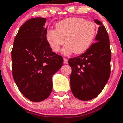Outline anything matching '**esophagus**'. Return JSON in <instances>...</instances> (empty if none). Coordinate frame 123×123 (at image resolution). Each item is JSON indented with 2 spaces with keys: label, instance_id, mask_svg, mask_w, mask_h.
<instances>
[{
  "label": "esophagus",
  "instance_id": "obj_1",
  "mask_svg": "<svg viewBox=\"0 0 123 123\" xmlns=\"http://www.w3.org/2000/svg\"><path fill=\"white\" fill-rule=\"evenodd\" d=\"M68 62V60L66 58H64V63L65 64H67Z\"/></svg>",
  "mask_w": 123,
  "mask_h": 123
}]
</instances>
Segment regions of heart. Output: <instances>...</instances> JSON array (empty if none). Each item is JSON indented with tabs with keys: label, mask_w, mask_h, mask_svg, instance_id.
I'll use <instances>...</instances> for the list:
<instances>
[{
	"label": "heart",
	"mask_w": 123,
	"mask_h": 123,
	"mask_svg": "<svg viewBox=\"0 0 123 123\" xmlns=\"http://www.w3.org/2000/svg\"><path fill=\"white\" fill-rule=\"evenodd\" d=\"M97 33L95 23L80 17L62 20L55 24V30H48L46 40L54 52L58 53L64 43L62 49L66 55L74 53L81 54L87 51L94 41Z\"/></svg>",
	"instance_id": "heart-1"
}]
</instances>
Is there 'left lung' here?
<instances>
[{
	"mask_svg": "<svg viewBox=\"0 0 123 123\" xmlns=\"http://www.w3.org/2000/svg\"><path fill=\"white\" fill-rule=\"evenodd\" d=\"M100 25L96 40L86 52L69 59L72 68L70 88L75 98L82 101L95 98L103 90L110 75L111 53L106 30L98 20Z\"/></svg>",
	"mask_w": 123,
	"mask_h": 123,
	"instance_id": "obj_1",
	"label": "left lung"
}]
</instances>
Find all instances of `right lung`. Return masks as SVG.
Masks as SVG:
<instances>
[{
    "label": "right lung",
    "instance_id": "add662e5",
    "mask_svg": "<svg viewBox=\"0 0 123 123\" xmlns=\"http://www.w3.org/2000/svg\"><path fill=\"white\" fill-rule=\"evenodd\" d=\"M46 19L26 21L15 38L11 52L13 77L20 92L34 102L49 96L52 76L62 67L63 57L52 51L46 40Z\"/></svg>",
    "mask_w": 123,
    "mask_h": 123
}]
</instances>
